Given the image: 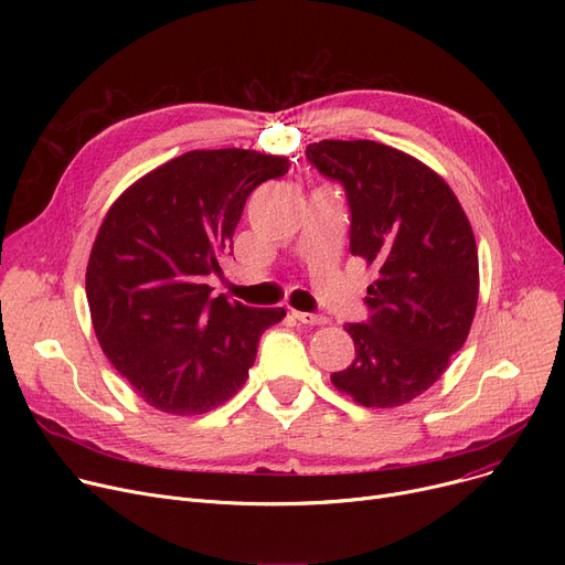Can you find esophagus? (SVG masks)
I'll list each match as a JSON object with an SVG mask.
<instances>
[{
    "instance_id": "34e87169",
    "label": "esophagus",
    "mask_w": 565,
    "mask_h": 565,
    "mask_svg": "<svg viewBox=\"0 0 565 565\" xmlns=\"http://www.w3.org/2000/svg\"><path fill=\"white\" fill-rule=\"evenodd\" d=\"M292 316L298 318L300 322H305V324H324V322H328V318H324V316L309 313V311H292Z\"/></svg>"
}]
</instances>
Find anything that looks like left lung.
<instances>
[{"instance_id":"1","label":"left lung","mask_w":565,"mask_h":565,"mask_svg":"<svg viewBox=\"0 0 565 565\" xmlns=\"http://www.w3.org/2000/svg\"><path fill=\"white\" fill-rule=\"evenodd\" d=\"M307 160L345 190L350 254L375 267L366 322H348L354 360L334 387L364 407H396L447 371L479 300V254L451 188L424 162L369 139H324Z\"/></svg>"}]
</instances>
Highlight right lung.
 <instances>
[{
  "label": "right lung",
  "mask_w": 565,
  "mask_h": 565,
  "mask_svg": "<svg viewBox=\"0 0 565 565\" xmlns=\"http://www.w3.org/2000/svg\"><path fill=\"white\" fill-rule=\"evenodd\" d=\"M288 160L243 148L190 151L146 173L103 220L86 300L111 366L156 409L194 417L243 387L260 334L286 311L211 298L247 196Z\"/></svg>",
  "instance_id": "right-lung-1"
}]
</instances>
